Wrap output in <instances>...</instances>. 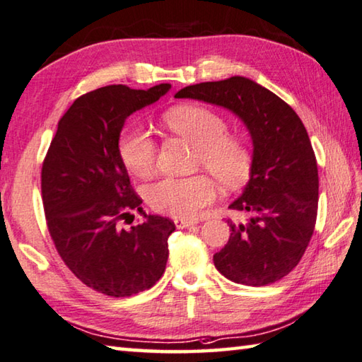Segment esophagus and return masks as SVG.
<instances>
[{"label":"esophagus","mask_w":362,"mask_h":362,"mask_svg":"<svg viewBox=\"0 0 362 362\" xmlns=\"http://www.w3.org/2000/svg\"><path fill=\"white\" fill-rule=\"evenodd\" d=\"M194 224H197V221L185 219V218H176L175 219V226L177 227V229H185V227H191Z\"/></svg>","instance_id":"obj_1"}]
</instances>
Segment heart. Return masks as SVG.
I'll return each instance as SVG.
<instances>
[{
	"mask_svg": "<svg viewBox=\"0 0 362 362\" xmlns=\"http://www.w3.org/2000/svg\"><path fill=\"white\" fill-rule=\"evenodd\" d=\"M165 124L177 135L197 146L195 162L227 187H237L250 176L252 157L242 139L226 135V120L202 106H180L165 114ZM119 154L127 168L138 176H149L156 168L154 138L144 129L127 130L119 141ZM216 197L210 176L163 177L146 187L152 210L171 216L194 218Z\"/></svg>",
	"mask_w": 362,
	"mask_h": 362,
	"instance_id": "obj_1",
	"label": "heart"
}]
</instances>
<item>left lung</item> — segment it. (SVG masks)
Wrapping results in <instances>:
<instances>
[{"label": "left lung", "mask_w": 362, "mask_h": 362, "mask_svg": "<svg viewBox=\"0 0 362 362\" xmlns=\"http://www.w3.org/2000/svg\"><path fill=\"white\" fill-rule=\"evenodd\" d=\"M175 98L223 106L242 119L252 141L250 180L230 210L250 213L232 223L229 242L213 256L233 283L265 286L286 276L305 252L318 210V167L300 117L269 88L243 76L200 82Z\"/></svg>", "instance_id": "left-lung-1"}]
</instances>
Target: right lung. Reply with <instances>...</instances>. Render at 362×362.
Masks as SVG:
<instances>
[{"label":"right lung","instance_id":"add662e5","mask_svg":"<svg viewBox=\"0 0 362 362\" xmlns=\"http://www.w3.org/2000/svg\"><path fill=\"white\" fill-rule=\"evenodd\" d=\"M170 88L117 84L82 95L59 120L44 158L41 191L50 237L68 269L101 294H138L165 272L175 232L170 219L143 213V223L119 227L130 210L143 211L119 154V138L127 117Z\"/></svg>","mask_w":362,"mask_h":362}]
</instances>
